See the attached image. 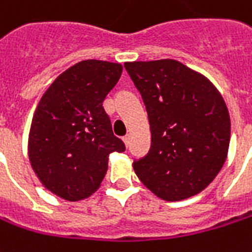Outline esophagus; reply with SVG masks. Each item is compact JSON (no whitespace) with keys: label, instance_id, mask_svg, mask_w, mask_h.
Listing matches in <instances>:
<instances>
[{"label":"esophagus","instance_id":"1","mask_svg":"<svg viewBox=\"0 0 252 252\" xmlns=\"http://www.w3.org/2000/svg\"><path fill=\"white\" fill-rule=\"evenodd\" d=\"M123 140H124L126 146H128V145H129V140H131V136H129V135H126V136L123 138Z\"/></svg>","mask_w":252,"mask_h":252}]
</instances>
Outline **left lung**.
I'll list each match as a JSON object with an SVG mask.
<instances>
[{
  "mask_svg": "<svg viewBox=\"0 0 252 252\" xmlns=\"http://www.w3.org/2000/svg\"><path fill=\"white\" fill-rule=\"evenodd\" d=\"M139 91L152 131L146 156L133 169L167 201L204 190L226 160L230 119L220 94L204 76L172 59L124 64Z\"/></svg>",
  "mask_w": 252,
  "mask_h": 252,
  "instance_id": "1",
  "label": "left lung"
}]
</instances>
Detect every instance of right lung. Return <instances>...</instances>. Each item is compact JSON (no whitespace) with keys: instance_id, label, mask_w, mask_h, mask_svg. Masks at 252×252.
Here are the masks:
<instances>
[{"instance_id":"add662e5","label":"right lung","mask_w":252,"mask_h":252,"mask_svg":"<svg viewBox=\"0 0 252 252\" xmlns=\"http://www.w3.org/2000/svg\"><path fill=\"white\" fill-rule=\"evenodd\" d=\"M121 71L119 63L83 61L62 73L41 97L29 157L42 185L59 197H88L103 181L109 155L126 150L103 109Z\"/></svg>"}]
</instances>
